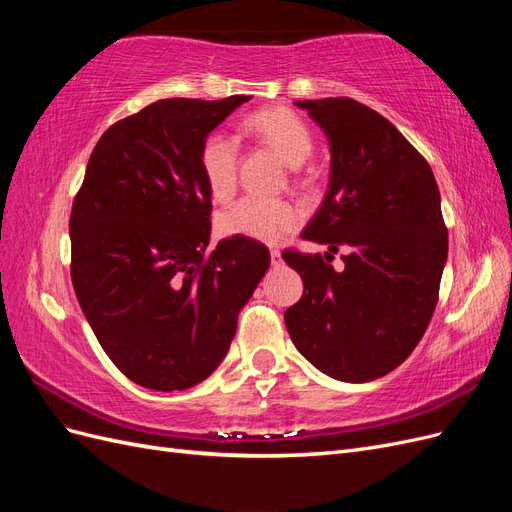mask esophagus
<instances>
[{"mask_svg": "<svg viewBox=\"0 0 512 512\" xmlns=\"http://www.w3.org/2000/svg\"><path fill=\"white\" fill-rule=\"evenodd\" d=\"M271 262L273 265H280L282 262V254H280V250H275V247H271Z\"/></svg>", "mask_w": 512, "mask_h": 512, "instance_id": "1", "label": "esophagus"}]
</instances>
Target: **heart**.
<instances>
[{
	"label": "heart",
	"mask_w": 512,
	"mask_h": 512,
	"mask_svg": "<svg viewBox=\"0 0 512 512\" xmlns=\"http://www.w3.org/2000/svg\"><path fill=\"white\" fill-rule=\"evenodd\" d=\"M245 130L262 138L288 166H301L314 149L312 132L288 108H267L245 119ZM239 143L224 132H211L200 145V170L213 200H226L235 192ZM301 222V211L286 200L245 196L226 209L218 226L228 237H245L262 243L280 241Z\"/></svg>",
	"instance_id": "obj_1"
}]
</instances>
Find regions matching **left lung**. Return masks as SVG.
Segmentation results:
<instances>
[{
	"label": "left lung",
	"mask_w": 512,
	"mask_h": 512,
	"mask_svg": "<svg viewBox=\"0 0 512 512\" xmlns=\"http://www.w3.org/2000/svg\"><path fill=\"white\" fill-rule=\"evenodd\" d=\"M331 151L329 190L303 239L347 247L342 272L284 252L303 297L286 309L292 344L322 374L371 382L404 363L438 303L448 256L429 164L389 119L350 98L297 100Z\"/></svg>",
	"instance_id": "left-lung-1"
}]
</instances>
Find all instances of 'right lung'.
<instances>
[{
	"label": "right lung",
	"mask_w": 512,
	"mask_h": 512,
	"mask_svg": "<svg viewBox=\"0 0 512 512\" xmlns=\"http://www.w3.org/2000/svg\"><path fill=\"white\" fill-rule=\"evenodd\" d=\"M247 100L153 102L108 128L87 162L70 215L74 292L108 359L145 389L209 378L269 269L267 247L245 237L209 252L200 145Z\"/></svg>",
	"instance_id": "obj_1"
}]
</instances>
